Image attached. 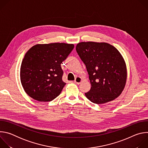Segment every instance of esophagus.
Instances as JSON below:
<instances>
[{
  "mask_svg": "<svg viewBox=\"0 0 148 148\" xmlns=\"http://www.w3.org/2000/svg\"><path fill=\"white\" fill-rule=\"evenodd\" d=\"M81 81H82V78H81V77H76L75 79V81H74V82H75L76 84H80V83L81 82Z\"/></svg>",
  "mask_w": 148,
  "mask_h": 148,
  "instance_id": "34e87169",
  "label": "esophagus"
}]
</instances>
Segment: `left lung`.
<instances>
[{
  "label": "left lung",
  "instance_id": "left-lung-1",
  "mask_svg": "<svg viewBox=\"0 0 148 148\" xmlns=\"http://www.w3.org/2000/svg\"><path fill=\"white\" fill-rule=\"evenodd\" d=\"M76 51L86 66L91 84L86 97L97 104L118 97L127 78L125 62L119 51L108 43L92 41L78 43Z\"/></svg>",
  "mask_w": 148,
  "mask_h": 148
}]
</instances>
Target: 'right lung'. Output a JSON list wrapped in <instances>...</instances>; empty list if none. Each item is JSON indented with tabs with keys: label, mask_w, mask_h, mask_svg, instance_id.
Returning a JSON list of instances; mask_svg holds the SVG:
<instances>
[{
	"label": "right lung",
	"mask_w": 148,
	"mask_h": 148,
	"mask_svg": "<svg viewBox=\"0 0 148 148\" xmlns=\"http://www.w3.org/2000/svg\"><path fill=\"white\" fill-rule=\"evenodd\" d=\"M74 47L73 44H38L26 53L20 67V81L26 94L40 102L58 97L66 84L62 80L61 62Z\"/></svg>",
	"instance_id": "obj_1"
}]
</instances>
